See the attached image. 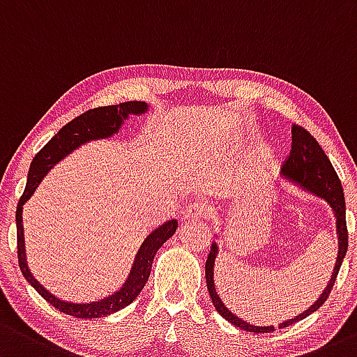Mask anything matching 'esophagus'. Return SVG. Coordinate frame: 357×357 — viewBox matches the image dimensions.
<instances>
[{"mask_svg":"<svg viewBox=\"0 0 357 357\" xmlns=\"http://www.w3.org/2000/svg\"><path fill=\"white\" fill-rule=\"evenodd\" d=\"M185 219H208L212 215V207L202 202H193L185 208Z\"/></svg>","mask_w":357,"mask_h":357,"instance_id":"obj_1","label":"esophagus"}]
</instances>
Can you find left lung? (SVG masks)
<instances>
[{
  "label": "left lung",
  "mask_w": 357,
  "mask_h": 357,
  "mask_svg": "<svg viewBox=\"0 0 357 357\" xmlns=\"http://www.w3.org/2000/svg\"><path fill=\"white\" fill-rule=\"evenodd\" d=\"M292 144H291V152L286 157L282 164V172L284 176H287L292 181L299 183L301 186H305L310 191H313L318 197L325 198L328 202L330 207L335 212L337 219V238H339V255H337L335 267H333L332 277H330L328 286L325 287V291L321 292L320 298L317 299L313 306H310V310H306L305 313L298 314L296 318H291L289 321L279 325V328L289 327V325L296 324V321L303 320L307 314H311L313 311H317L318 307L324 305L328 299L330 291L333 289L337 275H339L340 265H342L344 257L347 253V224H346V200H344V191L342 185H340V179L337 176L335 169H333L332 162L328 160V157L325 155L324 149L320 147L317 140H314L313 135L310 131L303 128L299 125H292ZM217 255V245L213 243L212 250H210L207 264H205V279H207V289L208 294L212 298L213 306H215L217 313L222 318H226L227 321H231L236 327L246 330V332L253 333H270L275 330V327H257V325L246 324L245 320L238 318L236 314H232L231 311L224 306L222 299L217 294L215 286H213V261H215Z\"/></svg>",
  "instance_id": "1"
}]
</instances>
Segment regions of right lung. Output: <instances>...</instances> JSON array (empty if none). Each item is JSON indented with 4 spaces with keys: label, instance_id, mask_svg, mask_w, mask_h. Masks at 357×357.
Masks as SVG:
<instances>
[{
    "label": "right lung",
    "instance_id": "1",
    "mask_svg": "<svg viewBox=\"0 0 357 357\" xmlns=\"http://www.w3.org/2000/svg\"><path fill=\"white\" fill-rule=\"evenodd\" d=\"M147 111V104L140 102V100H130V102L118 104V106H104V107H96V109H90L84 114L77 116L75 119H71L68 125L63 126L54 137L44 145L43 149L37 152V155L32 159L30 164L29 178H27V186H25L24 195L20 197L17 205V253H18V267H20L22 273H24L25 279L29 280V284L46 299L50 305L58 307L61 313L70 314L75 318H100L106 317V314L116 313V311L123 310L125 306L131 305V303L137 299V296L140 294L142 289L147 284L150 268H152L153 257H155L157 250L171 238L172 234L178 229V222L176 220H167L166 224H162L160 227H157L155 231L150 232L147 239L144 241V245L138 250L137 258H135L133 268H131L128 280L125 282V286L119 289L118 292L109 296L106 299H100V301L90 303V305H73V303H66L58 299L56 296H52L47 289H44L33 279V275L30 273L27 267V261H25V245H24V226H22V205L32 197V193L36 191L37 185L43 181V178L46 176V172L54 166L56 162L63 159V157L68 155L70 152H73L75 149L80 147L82 144L89 140H96V138H107L112 133L119 130L123 119L128 118V114H142V112Z\"/></svg>",
    "mask_w": 357,
    "mask_h": 357
}]
</instances>
